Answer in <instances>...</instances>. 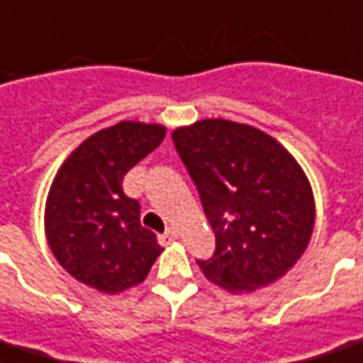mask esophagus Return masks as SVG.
Wrapping results in <instances>:
<instances>
[{
    "label": "esophagus",
    "instance_id": "esophagus-1",
    "mask_svg": "<svg viewBox=\"0 0 363 363\" xmlns=\"http://www.w3.org/2000/svg\"><path fill=\"white\" fill-rule=\"evenodd\" d=\"M176 239H177V231H176V229H167L166 233L160 235V243H162V245L174 243Z\"/></svg>",
    "mask_w": 363,
    "mask_h": 363
}]
</instances>
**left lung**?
I'll use <instances>...</instances> for the list:
<instances>
[{
	"label": "left lung",
	"instance_id": "8db88e82",
	"mask_svg": "<svg viewBox=\"0 0 363 363\" xmlns=\"http://www.w3.org/2000/svg\"><path fill=\"white\" fill-rule=\"evenodd\" d=\"M172 138L215 233V253L197 261L203 274L233 294L284 277L314 229L298 162L262 130L231 120H199Z\"/></svg>",
	"mask_w": 363,
	"mask_h": 363
}]
</instances>
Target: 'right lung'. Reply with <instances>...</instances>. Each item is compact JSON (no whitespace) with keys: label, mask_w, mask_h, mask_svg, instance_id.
Listing matches in <instances>:
<instances>
[{"label":"right lung","mask_w":363,"mask_h":363,"mask_svg":"<svg viewBox=\"0 0 363 363\" xmlns=\"http://www.w3.org/2000/svg\"><path fill=\"white\" fill-rule=\"evenodd\" d=\"M166 128L118 122L86 138L65 160L45 206L55 259L77 281L106 294L136 286L164 251L124 194L128 169L162 144Z\"/></svg>","instance_id":"right-lung-1"}]
</instances>
